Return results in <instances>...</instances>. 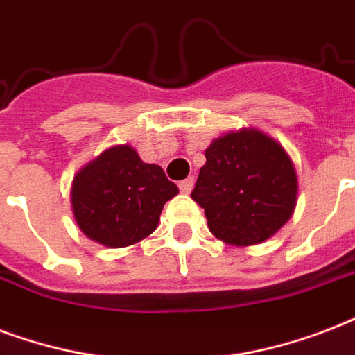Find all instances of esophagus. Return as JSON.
I'll return each mask as SVG.
<instances>
[{"label": "esophagus", "mask_w": 355, "mask_h": 355, "mask_svg": "<svg viewBox=\"0 0 355 355\" xmlns=\"http://www.w3.org/2000/svg\"><path fill=\"white\" fill-rule=\"evenodd\" d=\"M192 187H194V178H187V180H183L180 183V191L183 194H191Z\"/></svg>", "instance_id": "obj_1"}]
</instances>
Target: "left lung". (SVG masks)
Returning <instances> with one entry per match:
<instances>
[{
  "label": "left lung",
  "instance_id": "1",
  "mask_svg": "<svg viewBox=\"0 0 355 355\" xmlns=\"http://www.w3.org/2000/svg\"><path fill=\"white\" fill-rule=\"evenodd\" d=\"M205 159L191 198L222 243L254 246L293 216L298 175L289 153L270 135L255 128L230 131L211 142Z\"/></svg>",
  "mask_w": 355,
  "mask_h": 355
}]
</instances>
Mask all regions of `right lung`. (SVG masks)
Wrapping results in <instances>:
<instances>
[{
	"instance_id": "add662e5",
	"label": "right lung",
	"mask_w": 355,
	"mask_h": 355,
	"mask_svg": "<svg viewBox=\"0 0 355 355\" xmlns=\"http://www.w3.org/2000/svg\"><path fill=\"white\" fill-rule=\"evenodd\" d=\"M178 192L159 164L144 163L133 146L118 144L78 170L70 203L87 237L107 248H125L155 232L164 203Z\"/></svg>"
}]
</instances>
